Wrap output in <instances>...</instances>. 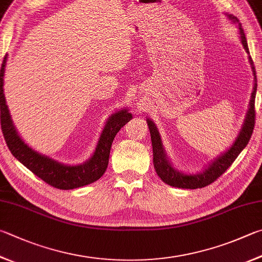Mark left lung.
I'll use <instances>...</instances> for the list:
<instances>
[{"label": "left lung", "instance_id": "8db88e82", "mask_svg": "<svg viewBox=\"0 0 262 262\" xmlns=\"http://www.w3.org/2000/svg\"><path fill=\"white\" fill-rule=\"evenodd\" d=\"M228 18L230 19L232 23L238 24V30L241 34V42L243 45L245 51L247 54L249 52V47H247L246 37L244 34V30L242 28V25L238 19L235 16L227 13ZM249 61L253 72L254 77V85L253 92L251 95L250 99V107L247 110L245 120L243 123V127L239 132V135L237 136L232 145L228 149L225 154L219 156L216 159H214L212 163L208 165V167L203 170L199 174H184L179 172L175 169L172 164L169 163L167 156L165 154V150L163 147V142H161L159 132L157 129L156 125L151 119L147 118V126L150 129L151 135V142H152V150H154V165L155 169L158 177L164 181L165 183L168 185H172L175 188H182V189H197V188H204L206 185L213 183L214 181L219 179L221 175L226 172V170L230 167L234 163L235 159L238 157V155L243 151L244 147L249 143V141L252 136V133L254 129V122H255V110H254V102H255V94H256V75H255V69L253 60H252L251 56H249Z\"/></svg>", "mask_w": 262, "mask_h": 262}]
</instances>
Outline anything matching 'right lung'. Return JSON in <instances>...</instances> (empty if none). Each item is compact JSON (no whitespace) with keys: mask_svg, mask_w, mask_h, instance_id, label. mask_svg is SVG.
<instances>
[{"mask_svg":"<svg viewBox=\"0 0 262 262\" xmlns=\"http://www.w3.org/2000/svg\"><path fill=\"white\" fill-rule=\"evenodd\" d=\"M7 55L1 66V129L9 150L15 158L51 187L61 190H71L83 187L97 181L105 173L108 165V157L112 142L117 133L133 118L128 110L118 111L107 119L102 134L99 136L93 156L85 163L77 166L60 164L45 155L31 149L18 135L13 126L9 108L3 93L4 71H6Z\"/></svg>","mask_w":262,"mask_h":262,"instance_id":"obj_1","label":"right lung"}]
</instances>
